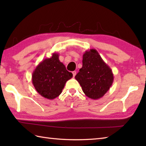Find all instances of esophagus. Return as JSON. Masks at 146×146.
Returning a JSON list of instances; mask_svg holds the SVG:
<instances>
[{"label": "esophagus", "instance_id": "esophagus-1", "mask_svg": "<svg viewBox=\"0 0 146 146\" xmlns=\"http://www.w3.org/2000/svg\"><path fill=\"white\" fill-rule=\"evenodd\" d=\"M72 73H73V77H75V75H76V72L75 71H73L72 72Z\"/></svg>", "mask_w": 146, "mask_h": 146}]
</instances>
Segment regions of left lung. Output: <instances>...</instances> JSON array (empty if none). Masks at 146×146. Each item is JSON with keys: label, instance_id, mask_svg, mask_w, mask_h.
<instances>
[{"label": "left lung", "instance_id": "left-lung-1", "mask_svg": "<svg viewBox=\"0 0 146 146\" xmlns=\"http://www.w3.org/2000/svg\"><path fill=\"white\" fill-rule=\"evenodd\" d=\"M82 63L75 79L88 97L94 100L102 98L112 85V71L95 49L85 52Z\"/></svg>", "mask_w": 146, "mask_h": 146}]
</instances>
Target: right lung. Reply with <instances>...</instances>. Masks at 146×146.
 <instances>
[{
    "label": "right lung",
    "mask_w": 146,
    "mask_h": 146,
    "mask_svg": "<svg viewBox=\"0 0 146 146\" xmlns=\"http://www.w3.org/2000/svg\"><path fill=\"white\" fill-rule=\"evenodd\" d=\"M73 77L59 60L58 53L43 60L34 70L32 82L36 90L42 97L49 100L60 95L66 82Z\"/></svg>",
    "instance_id": "1"
}]
</instances>
